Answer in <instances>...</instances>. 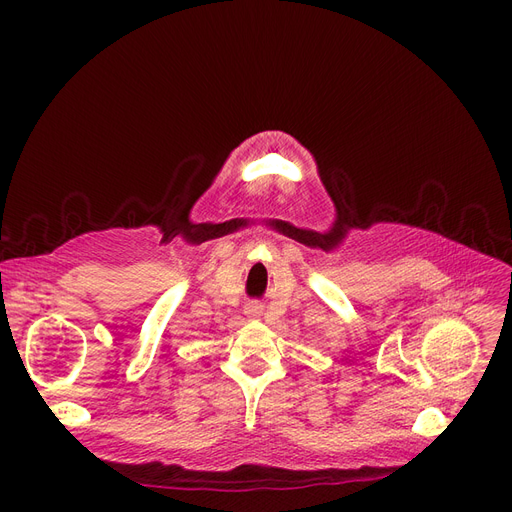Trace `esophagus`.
<instances>
[{
	"label": "esophagus",
	"instance_id": "34e87169",
	"mask_svg": "<svg viewBox=\"0 0 512 512\" xmlns=\"http://www.w3.org/2000/svg\"><path fill=\"white\" fill-rule=\"evenodd\" d=\"M259 309H261V307H259L257 303H251V305L247 307V313H249V315H257V313H259Z\"/></svg>",
	"mask_w": 512,
	"mask_h": 512
}]
</instances>
